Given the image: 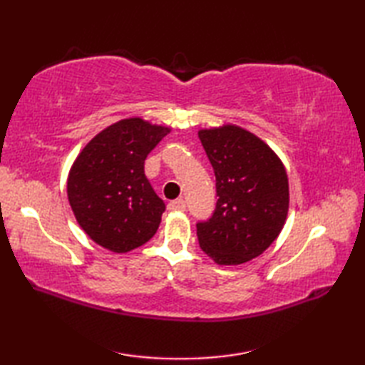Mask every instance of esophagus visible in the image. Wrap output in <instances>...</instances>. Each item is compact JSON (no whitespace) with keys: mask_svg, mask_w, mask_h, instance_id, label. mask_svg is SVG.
<instances>
[{"mask_svg":"<svg viewBox=\"0 0 365 365\" xmlns=\"http://www.w3.org/2000/svg\"><path fill=\"white\" fill-rule=\"evenodd\" d=\"M185 208H187V204H185L183 199L170 200V202L168 204V210H170V212H185Z\"/></svg>","mask_w":365,"mask_h":365,"instance_id":"1","label":"esophagus"}]
</instances>
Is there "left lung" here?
Masks as SVG:
<instances>
[{"instance_id": "8db88e82", "label": "left lung", "mask_w": 365, "mask_h": 365, "mask_svg": "<svg viewBox=\"0 0 365 365\" xmlns=\"http://www.w3.org/2000/svg\"><path fill=\"white\" fill-rule=\"evenodd\" d=\"M216 177L213 216L197 222L202 251L218 265H242L267 251L289 213V177L271 147L238 125L199 130Z\"/></svg>"}]
</instances>
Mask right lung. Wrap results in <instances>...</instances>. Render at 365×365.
<instances>
[{"label": "right lung", "mask_w": 365, "mask_h": 365, "mask_svg": "<svg viewBox=\"0 0 365 365\" xmlns=\"http://www.w3.org/2000/svg\"><path fill=\"white\" fill-rule=\"evenodd\" d=\"M170 131L141 118L122 119L84 145L67 177V197L92 242L123 254L157 232L165 202L144 174L147 155Z\"/></svg>", "instance_id": "right-lung-1"}]
</instances>
